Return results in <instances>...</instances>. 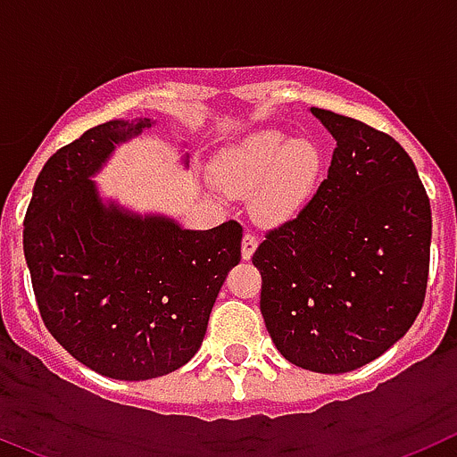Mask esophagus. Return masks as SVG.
Instances as JSON below:
<instances>
[{"label": "esophagus", "mask_w": 457, "mask_h": 457, "mask_svg": "<svg viewBox=\"0 0 457 457\" xmlns=\"http://www.w3.org/2000/svg\"><path fill=\"white\" fill-rule=\"evenodd\" d=\"M256 247H258L256 236H253L252 231L245 233V236H242V258H245V261H249V258L253 256V252H256Z\"/></svg>", "instance_id": "1"}]
</instances>
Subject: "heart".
<instances>
[{"label":"heart","mask_w":457,"mask_h":457,"mask_svg":"<svg viewBox=\"0 0 457 457\" xmlns=\"http://www.w3.org/2000/svg\"><path fill=\"white\" fill-rule=\"evenodd\" d=\"M320 164V151L311 141L265 130L245 137L221 153L215 176L228 194H253V215L258 220L281 224L309 201Z\"/></svg>","instance_id":"obj_1"}]
</instances>
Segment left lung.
<instances>
[{
	"mask_svg": "<svg viewBox=\"0 0 457 457\" xmlns=\"http://www.w3.org/2000/svg\"><path fill=\"white\" fill-rule=\"evenodd\" d=\"M311 114L337 139L327 179L300 215L265 233L252 263L278 353L313 373H348L417 320L433 215L394 137L327 109Z\"/></svg>",
	"mask_w": 457,
	"mask_h": 457,
	"instance_id": "left-lung-1",
	"label": "left lung"
}]
</instances>
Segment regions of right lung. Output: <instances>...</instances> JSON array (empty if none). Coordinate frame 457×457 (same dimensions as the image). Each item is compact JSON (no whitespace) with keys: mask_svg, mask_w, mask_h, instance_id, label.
Segmentation results:
<instances>
[{"mask_svg":"<svg viewBox=\"0 0 457 457\" xmlns=\"http://www.w3.org/2000/svg\"><path fill=\"white\" fill-rule=\"evenodd\" d=\"M151 125L107 120L59 148L36 179L22 233L47 332L91 370L130 382L171 373L196 354L242 242L233 220L189 231L103 204L91 176L116 144Z\"/></svg>","mask_w":457,"mask_h":457,"instance_id":"obj_1","label":"right lung"}]
</instances>
